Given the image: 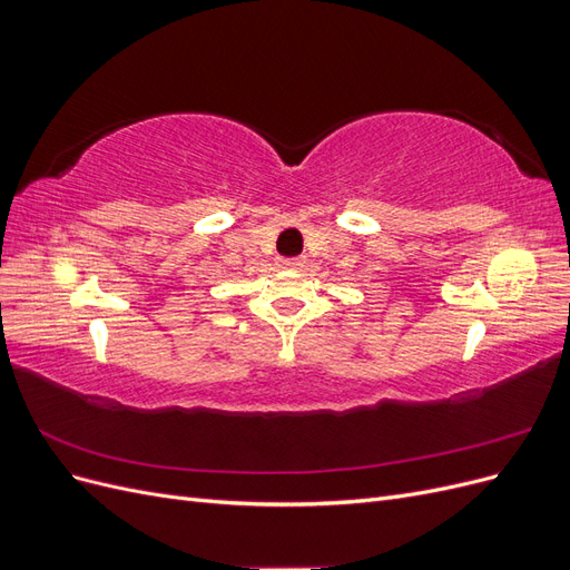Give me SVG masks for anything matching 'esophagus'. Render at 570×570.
Segmentation results:
<instances>
[{
	"label": "esophagus",
	"instance_id": "34e87169",
	"mask_svg": "<svg viewBox=\"0 0 570 570\" xmlns=\"http://www.w3.org/2000/svg\"><path fill=\"white\" fill-rule=\"evenodd\" d=\"M278 266L281 268H299L302 266V258H281Z\"/></svg>",
	"mask_w": 570,
	"mask_h": 570
}]
</instances>
